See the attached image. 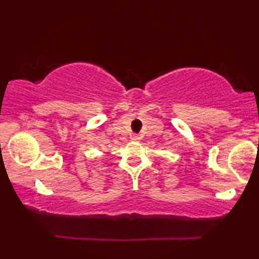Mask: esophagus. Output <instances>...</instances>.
Returning a JSON list of instances; mask_svg holds the SVG:
<instances>
[{
    "label": "esophagus",
    "instance_id": "34e87169",
    "mask_svg": "<svg viewBox=\"0 0 259 259\" xmlns=\"http://www.w3.org/2000/svg\"><path fill=\"white\" fill-rule=\"evenodd\" d=\"M132 140H134V141H139V140H140V136H138V134H133V136H132Z\"/></svg>",
    "mask_w": 259,
    "mask_h": 259
}]
</instances>
